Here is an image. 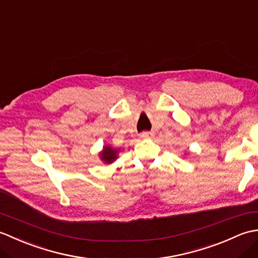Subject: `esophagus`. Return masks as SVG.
<instances>
[{
	"label": "esophagus",
	"mask_w": 258,
	"mask_h": 258,
	"mask_svg": "<svg viewBox=\"0 0 258 258\" xmlns=\"http://www.w3.org/2000/svg\"><path fill=\"white\" fill-rule=\"evenodd\" d=\"M153 135H154V133H153V132H147V131H144V132H142L140 134L141 138H143V139H151V138H153Z\"/></svg>",
	"instance_id": "1"
}]
</instances>
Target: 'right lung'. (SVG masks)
I'll return each instance as SVG.
<instances>
[{
  "instance_id": "1",
  "label": "right lung",
  "mask_w": 258,
  "mask_h": 258,
  "mask_svg": "<svg viewBox=\"0 0 258 258\" xmlns=\"http://www.w3.org/2000/svg\"><path fill=\"white\" fill-rule=\"evenodd\" d=\"M101 158L105 163H112L116 158V152L109 146L104 147V151L101 153Z\"/></svg>"
}]
</instances>
